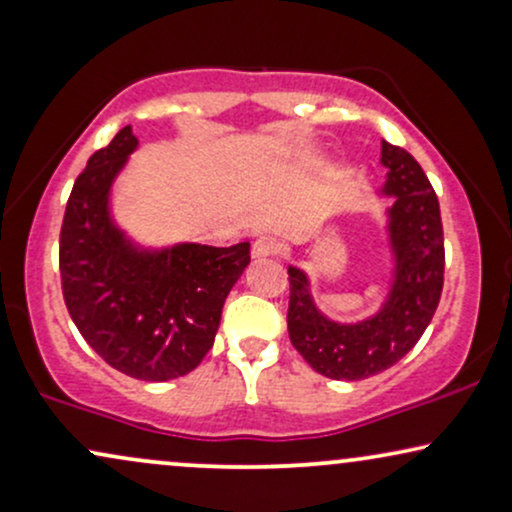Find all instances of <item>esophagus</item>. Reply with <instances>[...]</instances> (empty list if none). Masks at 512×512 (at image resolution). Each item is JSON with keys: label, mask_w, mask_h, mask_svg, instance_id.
<instances>
[{"label": "esophagus", "mask_w": 512, "mask_h": 512, "mask_svg": "<svg viewBox=\"0 0 512 512\" xmlns=\"http://www.w3.org/2000/svg\"><path fill=\"white\" fill-rule=\"evenodd\" d=\"M279 250H281L279 240L269 238V236H260L255 243H252V257H257V260H260V257L279 255Z\"/></svg>", "instance_id": "34e87169"}]
</instances>
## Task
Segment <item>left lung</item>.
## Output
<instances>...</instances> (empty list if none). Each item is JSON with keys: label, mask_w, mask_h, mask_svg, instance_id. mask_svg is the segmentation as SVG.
I'll return each mask as SVG.
<instances>
[{"label": "left lung", "mask_w": 512, "mask_h": 512, "mask_svg": "<svg viewBox=\"0 0 512 512\" xmlns=\"http://www.w3.org/2000/svg\"><path fill=\"white\" fill-rule=\"evenodd\" d=\"M383 192L392 195L387 233L395 279L378 315L339 325L315 308L310 281L289 267V337L308 366L332 380H363L395 366L426 332L443 293L445 245L440 204L424 168L409 151L383 142Z\"/></svg>", "instance_id": "1"}]
</instances>
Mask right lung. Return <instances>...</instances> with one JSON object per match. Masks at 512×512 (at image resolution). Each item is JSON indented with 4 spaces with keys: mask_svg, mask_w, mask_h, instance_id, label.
Instances as JSON below:
<instances>
[{
    "mask_svg": "<svg viewBox=\"0 0 512 512\" xmlns=\"http://www.w3.org/2000/svg\"><path fill=\"white\" fill-rule=\"evenodd\" d=\"M132 127L88 158L60 231L62 296L76 330L115 370L163 383L214 346L223 301L250 264V243L139 250L110 219L115 175L137 149Z\"/></svg>",
    "mask_w": 512,
    "mask_h": 512,
    "instance_id": "right-lung-1",
    "label": "right lung"
}]
</instances>
